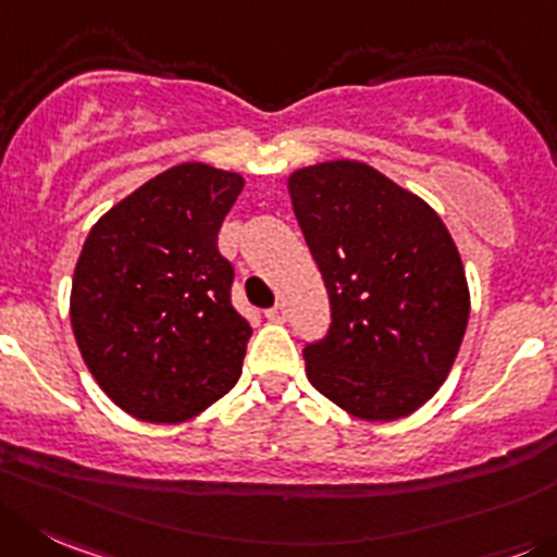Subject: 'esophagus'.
Listing matches in <instances>:
<instances>
[{"label":"esophagus","instance_id":"34e87169","mask_svg":"<svg viewBox=\"0 0 557 557\" xmlns=\"http://www.w3.org/2000/svg\"><path fill=\"white\" fill-rule=\"evenodd\" d=\"M267 319L274 321V324H283V321H285V305H274V308H269Z\"/></svg>","mask_w":557,"mask_h":557}]
</instances>
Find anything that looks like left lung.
I'll list each match as a JSON object with an SVG mask.
<instances>
[{
    "label": "left lung",
    "instance_id": "8db88e82",
    "mask_svg": "<svg viewBox=\"0 0 557 557\" xmlns=\"http://www.w3.org/2000/svg\"><path fill=\"white\" fill-rule=\"evenodd\" d=\"M288 191L332 310L330 332L305 346L310 384L360 420L407 418L448 379L470 319L448 227L362 161L296 170Z\"/></svg>",
    "mask_w": 557,
    "mask_h": 557
}]
</instances>
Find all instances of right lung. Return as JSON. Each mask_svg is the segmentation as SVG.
<instances>
[{
	"mask_svg": "<svg viewBox=\"0 0 557 557\" xmlns=\"http://www.w3.org/2000/svg\"><path fill=\"white\" fill-rule=\"evenodd\" d=\"M242 189L238 173L175 164L109 208L82 247L76 346L132 418L184 423L242 376L252 326L233 308V267L216 247Z\"/></svg>",
	"mask_w": 557,
	"mask_h": 557,
	"instance_id": "add662e5",
	"label": "right lung"
}]
</instances>
